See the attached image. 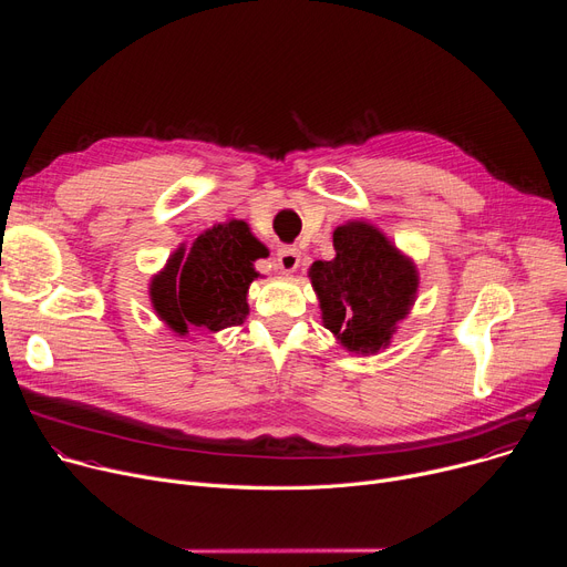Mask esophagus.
Here are the masks:
<instances>
[{"instance_id":"1","label":"esophagus","mask_w":567,"mask_h":567,"mask_svg":"<svg viewBox=\"0 0 567 567\" xmlns=\"http://www.w3.org/2000/svg\"><path fill=\"white\" fill-rule=\"evenodd\" d=\"M276 259H278L280 271L293 274L296 268H299V264H301V250L296 248V246H280Z\"/></svg>"}]
</instances>
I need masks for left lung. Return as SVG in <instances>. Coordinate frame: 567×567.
<instances>
[{"instance_id":"left-lung-1","label":"left lung","mask_w":567,"mask_h":567,"mask_svg":"<svg viewBox=\"0 0 567 567\" xmlns=\"http://www.w3.org/2000/svg\"><path fill=\"white\" fill-rule=\"evenodd\" d=\"M333 246L336 259L310 266L323 326L349 351H377L391 342L395 323L411 310L419 274L368 223L338 227Z\"/></svg>"}]
</instances>
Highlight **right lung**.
<instances>
[{"instance_id":"add662e5","label":"right lung","mask_w":567,"mask_h":567,"mask_svg":"<svg viewBox=\"0 0 567 567\" xmlns=\"http://www.w3.org/2000/svg\"><path fill=\"white\" fill-rule=\"evenodd\" d=\"M266 255L244 220L216 225L199 234L188 252L178 248L169 257L165 271L152 280V303L182 336L190 326L220 331L244 323L248 287L257 278L252 261Z\"/></svg>"}]
</instances>
